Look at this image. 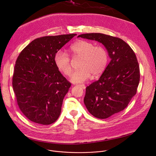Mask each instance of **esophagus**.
<instances>
[{"label": "esophagus", "mask_w": 156, "mask_h": 156, "mask_svg": "<svg viewBox=\"0 0 156 156\" xmlns=\"http://www.w3.org/2000/svg\"><path fill=\"white\" fill-rule=\"evenodd\" d=\"M79 86H80L81 87H82L83 90H85L86 89V86H85V85L84 84H80V85H78Z\"/></svg>", "instance_id": "34e87169"}]
</instances>
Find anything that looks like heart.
I'll list each match as a JSON object with an SVG mask.
<instances>
[{
    "label": "heart",
    "instance_id": "1",
    "mask_svg": "<svg viewBox=\"0 0 156 156\" xmlns=\"http://www.w3.org/2000/svg\"><path fill=\"white\" fill-rule=\"evenodd\" d=\"M74 56L81 58L80 68L71 76L73 83H84L91 76L100 75L105 70L108 62V54L101 46H95L90 42L80 40L70 48ZM54 63L58 70L66 76H70L72 68L69 55L62 50L58 51L54 56Z\"/></svg>",
    "mask_w": 156,
    "mask_h": 156
}]
</instances>
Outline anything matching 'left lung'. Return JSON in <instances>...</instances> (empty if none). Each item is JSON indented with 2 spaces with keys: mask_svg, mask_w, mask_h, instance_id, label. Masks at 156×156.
Here are the masks:
<instances>
[{
  "mask_svg": "<svg viewBox=\"0 0 156 156\" xmlns=\"http://www.w3.org/2000/svg\"><path fill=\"white\" fill-rule=\"evenodd\" d=\"M78 37L102 43L111 59L99 79L86 87L84 98L91 114L107 119L125 109L136 93L140 75L136 55L119 37L102 33L83 34Z\"/></svg>",
  "mask_w": 156,
  "mask_h": 156,
  "instance_id": "obj_1",
  "label": "left lung"
}]
</instances>
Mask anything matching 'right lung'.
<instances>
[{
  "label": "right lung",
  "instance_id": "right-lung-1",
  "mask_svg": "<svg viewBox=\"0 0 156 156\" xmlns=\"http://www.w3.org/2000/svg\"><path fill=\"white\" fill-rule=\"evenodd\" d=\"M76 35L37 38L19 54L12 86L19 108L30 120L46 125L58 118L71 83L57 68L54 56Z\"/></svg>",
  "mask_w": 156,
  "mask_h": 156
}]
</instances>
